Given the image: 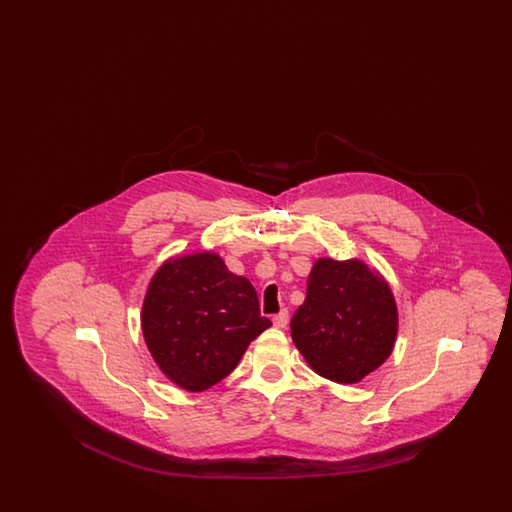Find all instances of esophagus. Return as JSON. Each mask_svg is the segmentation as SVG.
Returning <instances> with one entry per match:
<instances>
[{"instance_id":"esophagus-1","label":"esophagus","mask_w":512,"mask_h":512,"mask_svg":"<svg viewBox=\"0 0 512 512\" xmlns=\"http://www.w3.org/2000/svg\"><path fill=\"white\" fill-rule=\"evenodd\" d=\"M272 322H274V326H276V328H286V326H288V322H290V313H288L286 309H282L278 315H274Z\"/></svg>"}]
</instances>
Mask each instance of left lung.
<instances>
[{
	"label": "left lung",
	"mask_w": 512,
	"mask_h": 512,
	"mask_svg": "<svg viewBox=\"0 0 512 512\" xmlns=\"http://www.w3.org/2000/svg\"><path fill=\"white\" fill-rule=\"evenodd\" d=\"M290 328L295 347L317 374L357 384L393 351L397 303L386 278L363 261L320 257Z\"/></svg>",
	"instance_id": "8db88e82"
}]
</instances>
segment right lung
<instances>
[{
  "label": "right lung",
  "mask_w": 512,
  "mask_h": 512,
  "mask_svg": "<svg viewBox=\"0 0 512 512\" xmlns=\"http://www.w3.org/2000/svg\"><path fill=\"white\" fill-rule=\"evenodd\" d=\"M272 322L245 276L213 251L176 255L153 274L142 305V332L161 372L186 391L226 378Z\"/></svg>",
  "instance_id": "obj_1"
}]
</instances>
